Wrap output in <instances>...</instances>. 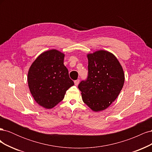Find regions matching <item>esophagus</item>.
<instances>
[{
	"label": "esophagus",
	"mask_w": 152,
	"mask_h": 152,
	"mask_svg": "<svg viewBox=\"0 0 152 152\" xmlns=\"http://www.w3.org/2000/svg\"><path fill=\"white\" fill-rule=\"evenodd\" d=\"M79 82H80V80H79V79H77V80H75V81H74L75 85V86H78V84H79Z\"/></svg>",
	"instance_id": "34e87169"
}]
</instances>
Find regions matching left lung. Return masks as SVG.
Instances as JSON below:
<instances>
[{
    "mask_svg": "<svg viewBox=\"0 0 152 152\" xmlns=\"http://www.w3.org/2000/svg\"><path fill=\"white\" fill-rule=\"evenodd\" d=\"M88 76L79 84L82 100L94 112L107 108L118 97L125 77L114 55L100 50L87 54Z\"/></svg>",
    "mask_w": 152,
    "mask_h": 152,
    "instance_id": "obj_1",
    "label": "left lung"
}]
</instances>
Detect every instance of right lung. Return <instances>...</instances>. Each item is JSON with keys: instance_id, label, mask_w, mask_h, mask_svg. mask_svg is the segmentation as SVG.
I'll return each instance as SVG.
<instances>
[{"instance_id": "obj_1", "label": "right lung", "mask_w": 152, "mask_h": 152, "mask_svg": "<svg viewBox=\"0 0 152 152\" xmlns=\"http://www.w3.org/2000/svg\"><path fill=\"white\" fill-rule=\"evenodd\" d=\"M65 54L56 49L44 52L31 64L28 84L35 102L50 109L61 102L66 91L74 85L64 65Z\"/></svg>"}]
</instances>
